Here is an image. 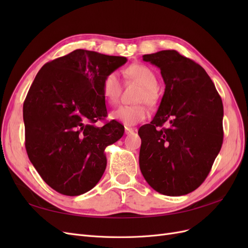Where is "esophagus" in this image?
<instances>
[{
  "mask_svg": "<svg viewBox=\"0 0 248 248\" xmlns=\"http://www.w3.org/2000/svg\"><path fill=\"white\" fill-rule=\"evenodd\" d=\"M134 131L133 128H130V127H125V134H130Z\"/></svg>",
  "mask_w": 248,
  "mask_h": 248,
  "instance_id": "34e87169",
  "label": "esophagus"
}]
</instances>
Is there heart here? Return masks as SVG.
<instances>
[{"label":"heart","mask_w":248,"mask_h":248,"mask_svg":"<svg viewBox=\"0 0 248 248\" xmlns=\"http://www.w3.org/2000/svg\"><path fill=\"white\" fill-rule=\"evenodd\" d=\"M125 76L140 86V90L137 96V101H145L153 104L157 100V86L158 80L155 72L149 67L140 64L131 65L125 70ZM121 81L117 72H109L103 78L101 82V91L106 100L112 104L115 103L120 95ZM148 109L142 103L132 106H120L112 109L109 118L126 126H133L147 118Z\"/></svg>","instance_id":"heart-1"}]
</instances>
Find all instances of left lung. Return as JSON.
<instances>
[{
  "label": "left lung",
  "mask_w": 248,
  "mask_h": 248,
  "mask_svg": "<svg viewBox=\"0 0 248 248\" xmlns=\"http://www.w3.org/2000/svg\"><path fill=\"white\" fill-rule=\"evenodd\" d=\"M166 84L150 124L139 129L140 169L157 192L184 196L205 181L223 140V107L205 69L176 50L144 55ZM169 122L164 129L162 125Z\"/></svg>",
  "instance_id": "1"
}]
</instances>
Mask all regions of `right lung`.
Returning a JSON list of instances; mask_svg holds the SVG:
<instances>
[{
  "mask_svg": "<svg viewBox=\"0 0 248 248\" xmlns=\"http://www.w3.org/2000/svg\"><path fill=\"white\" fill-rule=\"evenodd\" d=\"M125 57L76 49L46 63L24 102L26 150L40 177L64 196H79L99 182L107 168L104 149L122 138L124 126L95 123L108 115L103 78Z\"/></svg>",
  "mask_w": 248,
  "mask_h": 248,
  "instance_id": "right-lung-1",
  "label": "right lung"
}]
</instances>
